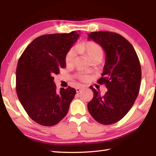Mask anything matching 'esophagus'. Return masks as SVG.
I'll return each mask as SVG.
<instances>
[{"mask_svg":"<svg viewBox=\"0 0 156 156\" xmlns=\"http://www.w3.org/2000/svg\"><path fill=\"white\" fill-rule=\"evenodd\" d=\"M81 90H82V89L80 88V87H77L76 89V92H77V93H79V92H80Z\"/></svg>","mask_w":156,"mask_h":156,"instance_id":"1","label":"esophagus"}]
</instances>
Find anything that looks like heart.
I'll use <instances>...</instances> for the list:
<instances>
[{"mask_svg":"<svg viewBox=\"0 0 156 156\" xmlns=\"http://www.w3.org/2000/svg\"><path fill=\"white\" fill-rule=\"evenodd\" d=\"M78 49L80 52L85 54L91 60L96 57H102L103 56V50H102V47L94 42H87V43L82 44L78 47ZM75 57L76 52L74 49L69 50L67 54V56H66V63L67 65L72 64L73 62L74 61ZM80 77L83 81H85L88 78L87 76L84 75H81Z\"/></svg>","mask_w":156,"mask_h":156,"instance_id":"obj_1","label":"heart"}]
</instances>
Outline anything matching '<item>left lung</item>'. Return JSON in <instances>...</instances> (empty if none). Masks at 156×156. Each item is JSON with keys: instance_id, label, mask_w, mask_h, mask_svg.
I'll return each mask as SVG.
<instances>
[{"instance_id": "1", "label": "left lung", "mask_w": 156, "mask_h": 156, "mask_svg": "<svg viewBox=\"0 0 156 156\" xmlns=\"http://www.w3.org/2000/svg\"><path fill=\"white\" fill-rule=\"evenodd\" d=\"M88 36V41L98 44L105 52L102 77L98 83L106 84L107 91L101 96L91 88L94 98L87 108L98 122L112 125L128 113L138 97L141 83L140 64L133 46L120 34L95 31Z\"/></svg>"}]
</instances>
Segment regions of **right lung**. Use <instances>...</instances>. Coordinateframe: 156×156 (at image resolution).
I'll return each instance as SVG.
<instances>
[{"label":"right lung","instance_id":"add662e5","mask_svg":"<svg viewBox=\"0 0 156 156\" xmlns=\"http://www.w3.org/2000/svg\"><path fill=\"white\" fill-rule=\"evenodd\" d=\"M80 31L39 36L26 47L18 60L16 92L29 116L39 125H56L67 115L76 89L56 90L53 77L66 67V56Z\"/></svg>","mask_w":156,"mask_h":156}]
</instances>
